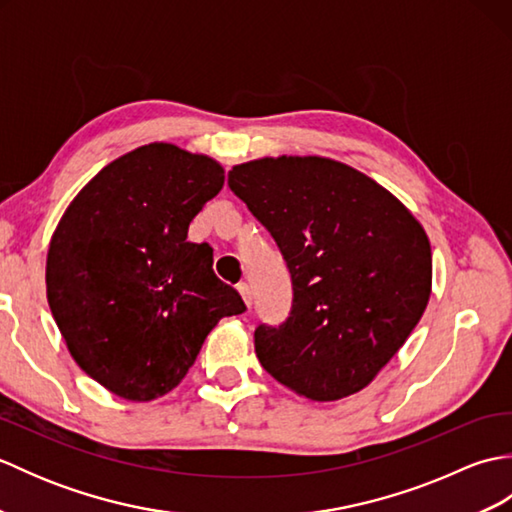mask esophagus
<instances>
[{"label": "esophagus", "instance_id": "obj_1", "mask_svg": "<svg viewBox=\"0 0 512 512\" xmlns=\"http://www.w3.org/2000/svg\"><path fill=\"white\" fill-rule=\"evenodd\" d=\"M237 290H239V295H242V299H244L246 306H248V308L253 306V290H250V286L246 284V281H242V284L237 286Z\"/></svg>", "mask_w": 512, "mask_h": 512}]
</instances>
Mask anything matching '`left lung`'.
<instances>
[{"label":"left lung","instance_id":"left-lung-1","mask_svg":"<svg viewBox=\"0 0 512 512\" xmlns=\"http://www.w3.org/2000/svg\"><path fill=\"white\" fill-rule=\"evenodd\" d=\"M228 187L273 235L292 281L288 319L257 325L266 372L310 400L367 387L416 328L431 295L420 222L365 173L281 156L228 171Z\"/></svg>","mask_w":512,"mask_h":512}]
</instances>
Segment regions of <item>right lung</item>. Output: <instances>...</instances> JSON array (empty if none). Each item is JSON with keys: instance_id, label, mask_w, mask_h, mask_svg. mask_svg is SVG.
Masks as SVG:
<instances>
[{"instance_id": "right-lung-1", "label": "right lung", "mask_w": 512, "mask_h": 512, "mask_svg": "<svg viewBox=\"0 0 512 512\" xmlns=\"http://www.w3.org/2000/svg\"><path fill=\"white\" fill-rule=\"evenodd\" d=\"M224 187L209 156L151 143L85 184L50 239L46 288L72 358L112 394L176 387L217 321L246 310L189 224Z\"/></svg>"}]
</instances>
